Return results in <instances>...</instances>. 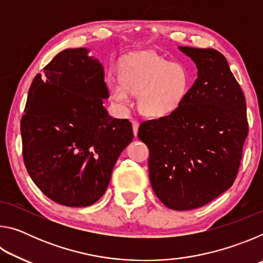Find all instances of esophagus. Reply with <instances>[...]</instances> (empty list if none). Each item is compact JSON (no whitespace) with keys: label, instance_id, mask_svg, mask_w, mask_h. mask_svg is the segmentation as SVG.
<instances>
[{"label":"esophagus","instance_id":"obj_1","mask_svg":"<svg viewBox=\"0 0 263 263\" xmlns=\"http://www.w3.org/2000/svg\"><path fill=\"white\" fill-rule=\"evenodd\" d=\"M132 128H133V133H135V136H137L138 135V128H139V122L132 121Z\"/></svg>","mask_w":263,"mask_h":263}]
</instances>
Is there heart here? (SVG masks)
Segmentation results:
<instances>
[{"mask_svg": "<svg viewBox=\"0 0 263 263\" xmlns=\"http://www.w3.org/2000/svg\"><path fill=\"white\" fill-rule=\"evenodd\" d=\"M121 83H111L112 99L126 104L127 91L138 94V108L149 118H164L175 114L186 99L193 83L188 66L172 62L153 52L136 54L123 66Z\"/></svg>", "mask_w": 263, "mask_h": 263, "instance_id": "obj_1", "label": "heart"}]
</instances>
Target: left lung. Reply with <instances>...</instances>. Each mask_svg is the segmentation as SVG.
Here are the masks:
<instances>
[{
    "label": "left lung",
    "mask_w": 263,
    "mask_h": 263,
    "mask_svg": "<svg viewBox=\"0 0 263 263\" xmlns=\"http://www.w3.org/2000/svg\"><path fill=\"white\" fill-rule=\"evenodd\" d=\"M197 75L175 114L138 130L149 149V180L172 210L205 205L231 188L248 135L246 100L226 58L213 48L180 46Z\"/></svg>",
    "instance_id": "left-lung-1"
}]
</instances>
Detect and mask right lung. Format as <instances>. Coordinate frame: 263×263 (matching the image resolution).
<instances>
[{
    "instance_id": "obj_1",
    "label": "right lung",
    "mask_w": 263,
    "mask_h": 263,
    "mask_svg": "<svg viewBox=\"0 0 263 263\" xmlns=\"http://www.w3.org/2000/svg\"><path fill=\"white\" fill-rule=\"evenodd\" d=\"M108 97L103 66L87 48L60 52L33 79L21 119L23 160L34 184L58 204L99 201L133 139L128 119L105 110Z\"/></svg>"
}]
</instances>
